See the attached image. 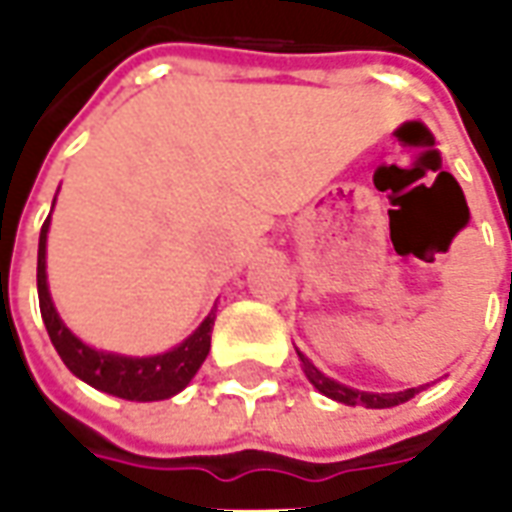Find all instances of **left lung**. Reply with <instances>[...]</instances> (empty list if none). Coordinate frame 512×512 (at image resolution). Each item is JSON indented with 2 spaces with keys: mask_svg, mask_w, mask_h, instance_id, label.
Here are the masks:
<instances>
[{
  "mask_svg": "<svg viewBox=\"0 0 512 512\" xmlns=\"http://www.w3.org/2000/svg\"><path fill=\"white\" fill-rule=\"evenodd\" d=\"M299 359H301V365H304V373H307V378L312 381V386H315L318 392H323L326 397L337 400V403H345V406L392 408V406H400V403H406V400H411V397L417 395L419 389H422V386H417V389H406V392H384V395H376V392H359V389L337 384V381H332V378L323 376L321 370L312 365L310 359L301 354V351H299Z\"/></svg>",
  "mask_w": 512,
  "mask_h": 512,
  "instance_id": "left-lung-1",
  "label": "left lung"
}]
</instances>
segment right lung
Masks as SVG:
<instances>
[{"instance_id":"right-lung-1","label":"right lung","mask_w":512,"mask_h":512,"mask_svg":"<svg viewBox=\"0 0 512 512\" xmlns=\"http://www.w3.org/2000/svg\"><path fill=\"white\" fill-rule=\"evenodd\" d=\"M51 219V216H49ZM49 219L40 227L38 244V299L40 315L46 323L51 343L57 348V354L71 370L73 376H79L101 392L123 397V400H164V397L178 395L183 386L189 384L194 373L200 370L205 356L211 351V329L213 315H208L197 332L189 340H183L178 348H172L167 354L145 356H117L95 351L90 345H84L79 337H73L71 329L60 321V315L54 310L46 285V233H49Z\"/></svg>"}]
</instances>
